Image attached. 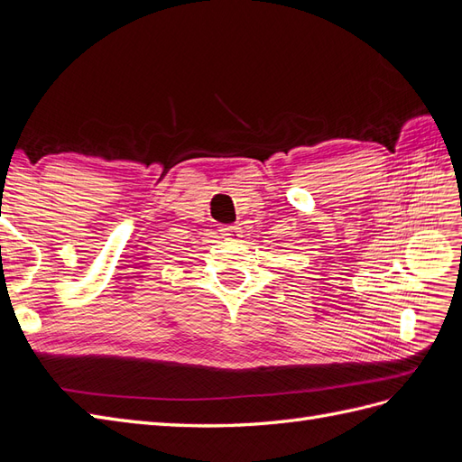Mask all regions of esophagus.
Returning a JSON list of instances; mask_svg holds the SVG:
<instances>
[{"label": "esophagus", "mask_w": 462, "mask_h": 462, "mask_svg": "<svg viewBox=\"0 0 462 462\" xmlns=\"http://www.w3.org/2000/svg\"><path fill=\"white\" fill-rule=\"evenodd\" d=\"M219 231L223 239L227 241H239L243 236V229L239 226H223Z\"/></svg>", "instance_id": "1"}]
</instances>
